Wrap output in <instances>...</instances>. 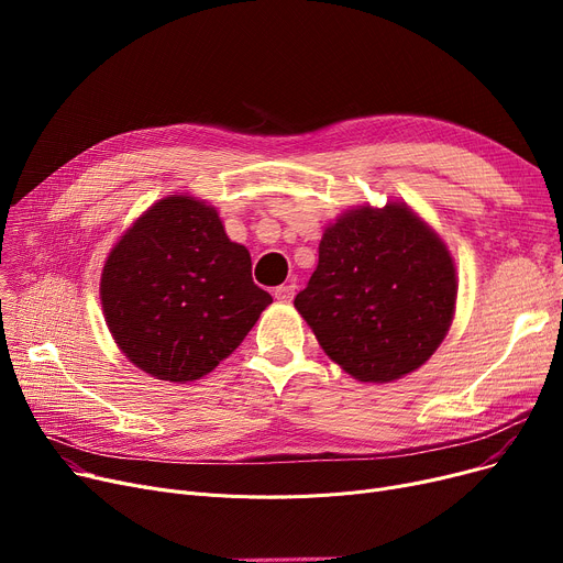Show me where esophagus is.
<instances>
[{
	"label": "esophagus",
	"mask_w": 563,
	"mask_h": 563,
	"mask_svg": "<svg viewBox=\"0 0 563 563\" xmlns=\"http://www.w3.org/2000/svg\"><path fill=\"white\" fill-rule=\"evenodd\" d=\"M294 291H297V285L294 283H287V285H280L274 289V297L280 301V303H289L294 299Z\"/></svg>",
	"instance_id": "esophagus-1"
}]
</instances>
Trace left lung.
<instances>
[{"label": "left lung", "mask_w": 563, "mask_h": 563, "mask_svg": "<svg viewBox=\"0 0 563 563\" xmlns=\"http://www.w3.org/2000/svg\"><path fill=\"white\" fill-rule=\"evenodd\" d=\"M454 257L406 202L358 205L321 234L310 283L294 299L319 346L363 383L422 367L456 310Z\"/></svg>", "instance_id": "left-lung-1"}]
</instances>
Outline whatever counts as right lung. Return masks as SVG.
<instances>
[{
  "mask_svg": "<svg viewBox=\"0 0 563 563\" xmlns=\"http://www.w3.org/2000/svg\"><path fill=\"white\" fill-rule=\"evenodd\" d=\"M100 301L113 342L145 374L187 383L242 344L274 299L251 278V253L230 242L217 207L173 194L109 251Z\"/></svg>",
  "mask_w": 563,
  "mask_h": 563,
  "instance_id": "1",
  "label": "right lung"
}]
</instances>
